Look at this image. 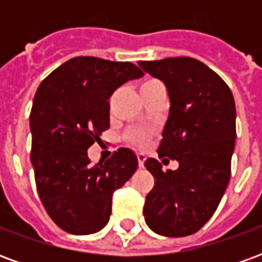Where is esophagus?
<instances>
[{
	"label": "esophagus",
	"instance_id": "obj_1",
	"mask_svg": "<svg viewBox=\"0 0 262 262\" xmlns=\"http://www.w3.org/2000/svg\"><path fill=\"white\" fill-rule=\"evenodd\" d=\"M137 161H139V167H144V161H146V156L142 153L137 154Z\"/></svg>",
	"mask_w": 262,
	"mask_h": 262
}]
</instances>
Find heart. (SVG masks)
Masks as SVG:
<instances>
[{"instance_id":"1","label":"heart","mask_w":262,"mask_h":262,"mask_svg":"<svg viewBox=\"0 0 262 262\" xmlns=\"http://www.w3.org/2000/svg\"><path fill=\"white\" fill-rule=\"evenodd\" d=\"M160 88H164V85L161 84V81L156 80V78H146L140 84V92H142L143 97L147 95V94L157 91ZM126 136H127V139L132 143H135L137 146H142V144H144L148 140V133L142 130V129H130L126 133Z\"/></svg>"}]
</instances>
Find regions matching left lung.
Returning <instances> with one entry per match:
<instances>
[{
  "label": "left lung",
  "mask_w": 262,
  "mask_h": 262,
  "mask_svg": "<svg viewBox=\"0 0 262 262\" xmlns=\"http://www.w3.org/2000/svg\"><path fill=\"white\" fill-rule=\"evenodd\" d=\"M139 66L167 86L170 115L157 153L180 164L177 171H163L159 160H146L156 181L146 196L144 219L157 234L189 236L213 216L230 181L234 98L220 75L192 57Z\"/></svg>",
  "instance_id": "8db88e82"
}]
</instances>
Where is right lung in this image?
<instances>
[{"label":"right lung","mask_w":262,"mask_h":262,"mask_svg":"<svg viewBox=\"0 0 262 262\" xmlns=\"http://www.w3.org/2000/svg\"><path fill=\"white\" fill-rule=\"evenodd\" d=\"M142 75L130 61L80 56L57 67L37 88L29 116L31 161L43 206L67 233L91 234L105 227L112 195L137 170L129 148L95 165L86 150L109 129L111 95Z\"/></svg>","instance_id":"right-lung-1"}]
</instances>
